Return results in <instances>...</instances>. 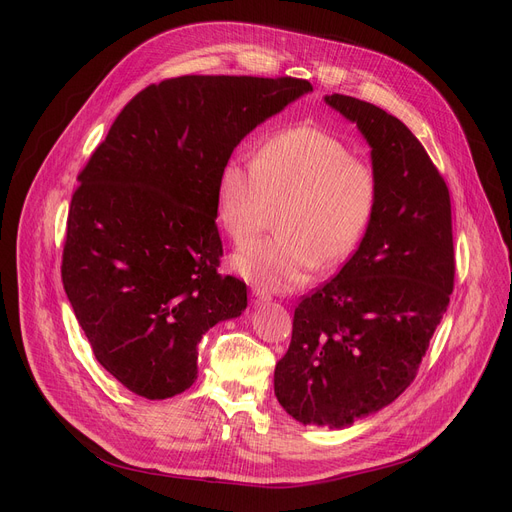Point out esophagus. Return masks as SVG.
Returning a JSON list of instances; mask_svg holds the SVG:
<instances>
[{"label":"esophagus","instance_id":"obj_1","mask_svg":"<svg viewBox=\"0 0 512 512\" xmlns=\"http://www.w3.org/2000/svg\"><path fill=\"white\" fill-rule=\"evenodd\" d=\"M272 299V294L267 292V290H263V288H259V286H253L251 288V301L253 303H263V301H270Z\"/></svg>","mask_w":512,"mask_h":512}]
</instances>
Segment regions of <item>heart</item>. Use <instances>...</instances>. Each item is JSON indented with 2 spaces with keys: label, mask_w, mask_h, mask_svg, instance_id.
I'll return each mask as SVG.
<instances>
[{
  "label": "heart",
  "mask_w": 512,
  "mask_h": 512,
  "mask_svg": "<svg viewBox=\"0 0 512 512\" xmlns=\"http://www.w3.org/2000/svg\"><path fill=\"white\" fill-rule=\"evenodd\" d=\"M380 199L378 172L334 134L292 126L267 139L255 159L232 157L218 178V220L245 245L278 211V236L255 240L232 267L265 290L301 286L317 265L355 251Z\"/></svg>",
  "instance_id": "heart-1"
}]
</instances>
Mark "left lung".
I'll use <instances>...</instances> for the list:
<instances>
[{"instance_id":"8db88e82","label":"left lung","mask_w":512,"mask_h":512,"mask_svg":"<svg viewBox=\"0 0 512 512\" xmlns=\"http://www.w3.org/2000/svg\"><path fill=\"white\" fill-rule=\"evenodd\" d=\"M326 101L365 134L380 199L353 257L294 309L274 390L297 421L346 427L417 378L456 263L448 186L415 134L357 97Z\"/></svg>"}]
</instances>
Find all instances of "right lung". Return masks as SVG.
Masks as SVG:
<instances>
[{"instance_id": "obj_1", "label": "right lung", "mask_w": 512, "mask_h": 512, "mask_svg": "<svg viewBox=\"0 0 512 512\" xmlns=\"http://www.w3.org/2000/svg\"><path fill=\"white\" fill-rule=\"evenodd\" d=\"M307 91L292 76L166 78L124 105L80 170L62 282L95 359L130 392L191 388L203 334L247 307V284L218 272L220 170Z\"/></svg>"}]
</instances>
